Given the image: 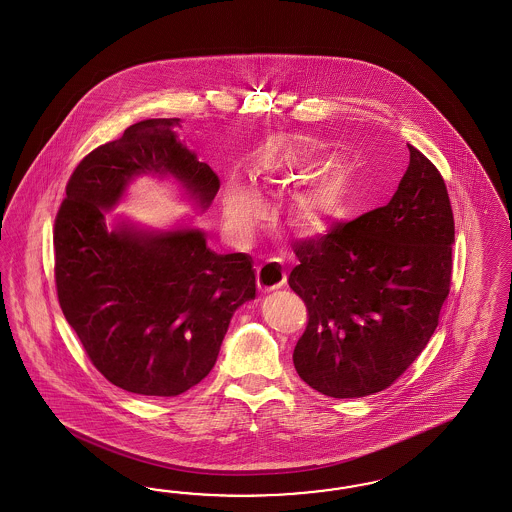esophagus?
Here are the masks:
<instances>
[{"instance_id":"obj_1","label":"esophagus","mask_w":512,"mask_h":512,"mask_svg":"<svg viewBox=\"0 0 512 512\" xmlns=\"http://www.w3.org/2000/svg\"><path fill=\"white\" fill-rule=\"evenodd\" d=\"M285 279H287L285 270L278 263L268 261L257 268V285L264 293L279 289L285 283Z\"/></svg>"}]
</instances>
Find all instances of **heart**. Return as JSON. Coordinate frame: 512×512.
<instances>
[{
  "label": "heart",
  "mask_w": 512,
  "mask_h": 512,
  "mask_svg": "<svg viewBox=\"0 0 512 512\" xmlns=\"http://www.w3.org/2000/svg\"><path fill=\"white\" fill-rule=\"evenodd\" d=\"M311 155L295 142H279L276 152L268 157L261 171L266 184H285L304 178L310 167ZM353 199V176L345 169H334L315 178L296 193L293 201L295 223L308 233L323 231L332 221L340 219ZM263 199L251 182L234 189L233 201L227 208V221L238 240H248L253 223L261 214Z\"/></svg>",
  "instance_id": "b5f03b06"
}]
</instances>
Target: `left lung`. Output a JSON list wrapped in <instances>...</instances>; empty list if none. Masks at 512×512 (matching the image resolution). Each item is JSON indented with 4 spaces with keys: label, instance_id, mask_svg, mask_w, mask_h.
<instances>
[{
    "label": "left lung",
    "instance_id": "8db88e82",
    "mask_svg": "<svg viewBox=\"0 0 512 512\" xmlns=\"http://www.w3.org/2000/svg\"><path fill=\"white\" fill-rule=\"evenodd\" d=\"M387 206L296 244L289 285L308 306L298 375L330 398L390 387L419 357L449 296L454 217L434 163L411 144Z\"/></svg>",
    "mask_w": 512,
    "mask_h": 512
}]
</instances>
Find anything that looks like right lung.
I'll return each mask as SVG.
<instances>
[{"label":"right lung","instance_id":"add662e5","mask_svg":"<svg viewBox=\"0 0 512 512\" xmlns=\"http://www.w3.org/2000/svg\"><path fill=\"white\" fill-rule=\"evenodd\" d=\"M180 118L129 125L86 155L54 225L56 287L67 323L112 385L178 396L210 373L234 311L255 300L246 253L217 255L193 217L154 229L112 217L140 176L172 180L206 212L214 171L178 139Z\"/></svg>","mask_w":512,"mask_h":512}]
</instances>
